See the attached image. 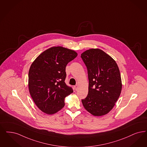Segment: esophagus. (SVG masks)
<instances>
[{
  "label": "esophagus",
  "mask_w": 147,
  "mask_h": 147,
  "mask_svg": "<svg viewBox=\"0 0 147 147\" xmlns=\"http://www.w3.org/2000/svg\"><path fill=\"white\" fill-rule=\"evenodd\" d=\"M78 88H79V86H78V85H75V86H74V89H75V90H76V91H77V90H78Z\"/></svg>",
  "instance_id": "34e87169"
}]
</instances>
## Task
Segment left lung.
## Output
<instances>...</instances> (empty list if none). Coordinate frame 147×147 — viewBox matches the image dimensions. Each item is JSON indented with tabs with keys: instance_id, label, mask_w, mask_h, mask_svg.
Masks as SVG:
<instances>
[{
	"instance_id": "obj_1",
	"label": "left lung",
	"mask_w": 147,
	"mask_h": 147,
	"mask_svg": "<svg viewBox=\"0 0 147 147\" xmlns=\"http://www.w3.org/2000/svg\"><path fill=\"white\" fill-rule=\"evenodd\" d=\"M88 78L87 97L82 100L85 109L94 116L110 112L118 100L122 83L116 62L105 52L91 49L82 53Z\"/></svg>"
}]
</instances>
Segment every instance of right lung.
I'll use <instances>...</instances> for the list:
<instances>
[{"label": "right lung", "mask_w": 147, "mask_h": 147, "mask_svg": "<svg viewBox=\"0 0 147 147\" xmlns=\"http://www.w3.org/2000/svg\"><path fill=\"white\" fill-rule=\"evenodd\" d=\"M77 53L56 47L41 53L30 65L28 73L30 94L42 112L53 114L65 106V97L73 92L65 83L67 65Z\"/></svg>", "instance_id": "obj_1"}]
</instances>
